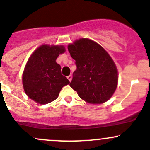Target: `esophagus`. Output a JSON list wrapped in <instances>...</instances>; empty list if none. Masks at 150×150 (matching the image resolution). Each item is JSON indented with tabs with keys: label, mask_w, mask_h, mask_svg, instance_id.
I'll list each match as a JSON object with an SVG mask.
<instances>
[{
	"label": "esophagus",
	"mask_w": 150,
	"mask_h": 150,
	"mask_svg": "<svg viewBox=\"0 0 150 150\" xmlns=\"http://www.w3.org/2000/svg\"><path fill=\"white\" fill-rule=\"evenodd\" d=\"M67 78H68V79L69 80V81H71V79H72V76L71 75H69V76H67Z\"/></svg>",
	"instance_id": "1"
}]
</instances>
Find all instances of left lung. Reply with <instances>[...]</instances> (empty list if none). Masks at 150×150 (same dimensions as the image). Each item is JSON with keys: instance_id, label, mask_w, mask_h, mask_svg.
<instances>
[{"instance_id": "obj_1", "label": "left lung", "mask_w": 150, "mask_h": 150, "mask_svg": "<svg viewBox=\"0 0 150 150\" xmlns=\"http://www.w3.org/2000/svg\"><path fill=\"white\" fill-rule=\"evenodd\" d=\"M76 65L70 86L84 101L103 103L116 90L118 71L107 52L98 43L80 38L68 46Z\"/></svg>"}]
</instances>
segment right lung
Returning a JSON list of instances; mask_svg holds the SVG:
<instances>
[{
	"instance_id": "1",
	"label": "right lung",
	"mask_w": 150,
	"mask_h": 150,
	"mask_svg": "<svg viewBox=\"0 0 150 150\" xmlns=\"http://www.w3.org/2000/svg\"><path fill=\"white\" fill-rule=\"evenodd\" d=\"M64 46L43 44L31 54L23 74V88L27 96L40 104H47L58 97L63 87L70 83L61 74L56 63Z\"/></svg>"
}]
</instances>
